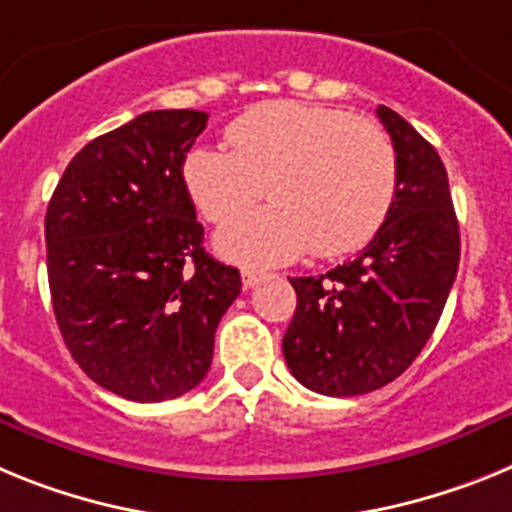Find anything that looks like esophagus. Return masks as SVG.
Masks as SVG:
<instances>
[{
	"label": "esophagus",
	"instance_id": "obj_1",
	"mask_svg": "<svg viewBox=\"0 0 512 512\" xmlns=\"http://www.w3.org/2000/svg\"><path fill=\"white\" fill-rule=\"evenodd\" d=\"M265 278H270L268 273H262V270H250V268H244L242 270V283L244 288H255L257 283H262Z\"/></svg>",
	"mask_w": 512,
	"mask_h": 512
}]
</instances>
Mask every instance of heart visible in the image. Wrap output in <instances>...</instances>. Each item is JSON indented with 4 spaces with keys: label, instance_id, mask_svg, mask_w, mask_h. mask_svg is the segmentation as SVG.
Listing matches in <instances>:
<instances>
[{
    "label": "heart",
    "instance_id": "1",
    "mask_svg": "<svg viewBox=\"0 0 512 512\" xmlns=\"http://www.w3.org/2000/svg\"><path fill=\"white\" fill-rule=\"evenodd\" d=\"M231 149L195 146L182 180L211 224H226L262 194L276 203L226 226L224 257L288 262L361 250L376 237L397 195V151L376 123L350 110L299 100L262 102L229 123Z\"/></svg>",
    "mask_w": 512,
    "mask_h": 512
}]
</instances>
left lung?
<instances>
[{
  "label": "left lung",
  "mask_w": 512,
  "mask_h": 512,
  "mask_svg": "<svg viewBox=\"0 0 512 512\" xmlns=\"http://www.w3.org/2000/svg\"><path fill=\"white\" fill-rule=\"evenodd\" d=\"M376 115L397 151L384 226L353 262L291 278L296 311L283 355L296 381L327 397L368 394L402 376L433 335L459 270V221L438 151L386 105Z\"/></svg>",
  "instance_id": "obj_1"
}]
</instances>
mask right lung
Instances as JSON below:
<instances>
[{
  "label": "right lung",
  "mask_w": 512,
  "mask_h": 512,
  "mask_svg": "<svg viewBox=\"0 0 512 512\" xmlns=\"http://www.w3.org/2000/svg\"><path fill=\"white\" fill-rule=\"evenodd\" d=\"M201 110H149L97 136L46 211L48 286L71 358L102 389L164 402L198 386L213 335L242 291L203 250L182 164Z\"/></svg>",
  "instance_id": "add662e5"
}]
</instances>
